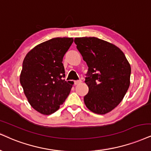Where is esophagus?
Listing matches in <instances>:
<instances>
[{"label": "esophagus", "mask_w": 151, "mask_h": 151, "mask_svg": "<svg viewBox=\"0 0 151 151\" xmlns=\"http://www.w3.org/2000/svg\"><path fill=\"white\" fill-rule=\"evenodd\" d=\"M82 83V81H81V80H79V81H74V83H75V85H78L80 84V83Z\"/></svg>", "instance_id": "1"}]
</instances>
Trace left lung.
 Instances as JSON below:
<instances>
[{
    "mask_svg": "<svg viewBox=\"0 0 151 151\" xmlns=\"http://www.w3.org/2000/svg\"><path fill=\"white\" fill-rule=\"evenodd\" d=\"M74 42L88 66L84 96L87 109L96 114L111 112L124 98L130 84L131 66L120 48L96 37L76 38Z\"/></svg>",
    "mask_w": 151,
    "mask_h": 151,
    "instance_id": "obj_1",
    "label": "left lung"
}]
</instances>
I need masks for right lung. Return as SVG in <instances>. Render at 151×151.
<instances>
[{
    "label": "right lung",
    "mask_w": 151,
    "mask_h": 151,
    "mask_svg": "<svg viewBox=\"0 0 151 151\" xmlns=\"http://www.w3.org/2000/svg\"><path fill=\"white\" fill-rule=\"evenodd\" d=\"M73 38H55L31 50L24 59L20 83L33 109L43 115L55 113L63 104L73 85L65 81L63 57Z\"/></svg>",
    "instance_id": "obj_1"
}]
</instances>
